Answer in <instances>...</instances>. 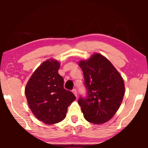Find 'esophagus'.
I'll list each match as a JSON object with an SVG mask.
<instances>
[{"mask_svg": "<svg viewBox=\"0 0 148 148\" xmlns=\"http://www.w3.org/2000/svg\"><path fill=\"white\" fill-rule=\"evenodd\" d=\"M72 92H73V94H75V96L76 97H77V90H76V89H75H75H73V90H72Z\"/></svg>", "mask_w": 148, "mask_h": 148, "instance_id": "obj_1", "label": "esophagus"}]
</instances>
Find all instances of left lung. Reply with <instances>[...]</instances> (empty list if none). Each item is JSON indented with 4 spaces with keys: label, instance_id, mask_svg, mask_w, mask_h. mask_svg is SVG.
<instances>
[{
    "label": "left lung",
    "instance_id": "left-lung-1",
    "mask_svg": "<svg viewBox=\"0 0 148 148\" xmlns=\"http://www.w3.org/2000/svg\"><path fill=\"white\" fill-rule=\"evenodd\" d=\"M79 65L83 71L86 96L78 104L84 118L94 124H102L113 117L125 94L122 77L112 63L100 54H94Z\"/></svg>",
    "mask_w": 148,
    "mask_h": 148
}]
</instances>
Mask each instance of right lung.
I'll return each instance as SVG.
<instances>
[{
    "label": "right lung",
    "mask_w": 148,
    "mask_h": 148,
    "mask_svg": "<svg viewBox=\"0 0 148 148\" xmlns=\"http://www.w3.org/2000/svg\"><path fill=\"white\" fill-rule=\"evenodd\" d=\"M60 63L50 59L36 69L26 85L25 94L32 112L38 120L48 125L65 118L68 106L75 100L64 88V79L58 74Z\"/></svg>",
    "instance_id": "right-lung-1"
}]
</instances>
